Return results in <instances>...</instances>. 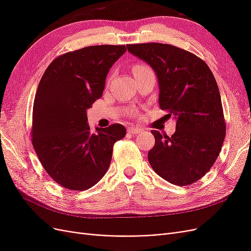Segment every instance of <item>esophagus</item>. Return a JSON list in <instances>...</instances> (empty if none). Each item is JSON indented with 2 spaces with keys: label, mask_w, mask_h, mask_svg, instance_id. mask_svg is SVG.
<instances>
[{
  "label": "esophagus",
  "mask_w": 251,
  "mask_h": 251,
  "mask_svg": "<svg viewBox=\"0 0 251 251\" xmlns=\"http://www.w3.org/2000/svg\"><path fill=\"white\" fill-rule=\"evenodd\" d=\"M141 132H142V130H141V128H138V127L132 126V127H128L127 128V133H130L132 135H137V134H139Z\"/></svg>",
  "instance_id": "1"
}]
</instances>
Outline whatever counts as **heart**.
<instances>
[{
	"mask_svg": "<svg viewBox=\"0 0 251 251\" xmlns=\"http://www.w3.org/2000/svg\"><path fill=\"white\" fill-rule=\"evenodd\" d=\"M151 70L150 68L147 65H143V64H136L133 66V74L136 75L138 73H142L144 71H149Z\"/></svg>",
	"mask_w": 251,
	"mask_h": 251,
	"instance_id": "obj_1",
	"label": "heart"
}]
</instances>
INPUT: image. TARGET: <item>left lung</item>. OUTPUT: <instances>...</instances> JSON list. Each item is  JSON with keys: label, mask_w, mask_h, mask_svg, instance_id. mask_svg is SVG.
<instances>
[{"label": "left lung", "mask_w": 251, "mask_h": 251, "mask_svg": "<svg viewBox=\"0 0 251 251\" xmlns=\"http://www.w3.org/2000/svg\"><path fill=\"white\" fill-rule=\"evenodd\" d=\"M158 77L159 105L177 119L171 137L151 131L149 154L153 170L164 180L185 186L201 179L220 154L226 133L220 91L214 74L194 53L169 44L126 45Z\"/></svg>", "instance_id": "8db88e82"}]
</instances>
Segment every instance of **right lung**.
Returning a JSON list of instances; mask_svg holds the SVG:
<instances>
[{
  "mask_svg": "<svg viewBox=\"0 0 251 251\" xmlns=\"http://www.w3.org/2000/svg\"><path fill=\"white\" fill-rule=\"evenodd\" d=\"M125 45L89 46L59 55L40 80L32 112V146L45 171L71 191H86L107 173L123 125L90 131L87 110L102 96L105 77Z\"/></svg>",
  "mask_w": 251,
  "mask_h": 251,
  "instance_id": "right-lung-1",
  "label": "right lung"
}]
</instances>
